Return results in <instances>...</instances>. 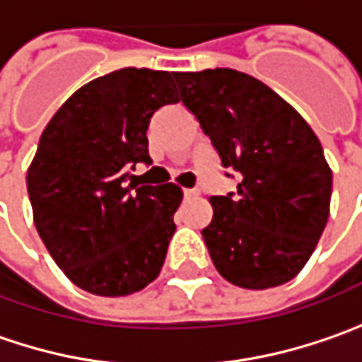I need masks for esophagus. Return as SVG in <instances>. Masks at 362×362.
Wrapping results in <instances>:
<instances>
[{
    "label": "esophagus",
    "instance_id": "obj_1",
    "mask_svg": "<svg viewBox=\"0 0 362 362\" xmlns=\"http://www.w3.org/2000/svg\"><path fill=\"white\" fill-rule=\"evenodd\" d=\"M182 194H184V199H194V197H199V190H194V188H184Z\"/></svg>",
    "mask_w": 362,
    "mask_h": 362
}]
</instances>
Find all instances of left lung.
<instances>
[{"label": "left lung", "mask_w": 362, "mask_h": 362, "mask_svg": "<svg viewBox=\"0 0 362 362\" xmlns=\"http://www.w3.org/2000/svg\"><path fill=\"white\" fill-rule=\"evenodd\" d=\"M238 192L211 197L202 240L219 274L242 288L295 279L328 223L332 170L320 139L276 92L235 69L174 74ZM229 176V174H227Z\"/></svg>", "instance_id": "1"}]
</instances>
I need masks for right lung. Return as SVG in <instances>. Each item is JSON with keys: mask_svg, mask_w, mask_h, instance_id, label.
I'll list each match as a JSON object with an SVG mask.
<instances>
[{"mask_svg": "<svg viewBox=\"0 0 362 362\" xmlns=\"http://www.w3.org/2000/svg\"><path fill=\"white\" fill-rule=\"evenodd\" d=\"M176 102L174 74L124 67L79 88L40 135L26 176L34 225L88 293L131 295L160 274L182 190L141 186L129 170L151 163L149 120Z\"/></svg>", "mask_w": 362, "mask_h": 362, "instance_id": "add662e5", "label": "right lung"}]
</instances>
